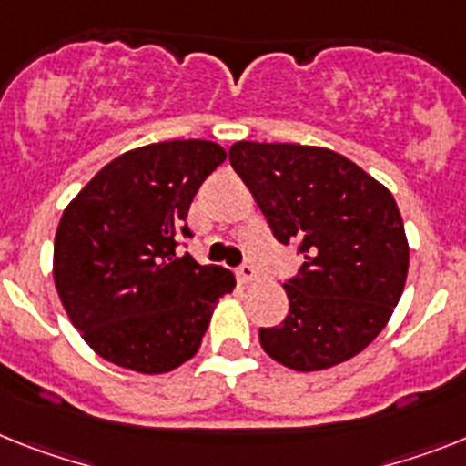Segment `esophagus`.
<instances>
[{
    "label": "esophagus",
    "instance_id": "obj_1",
    "mask_svg": "<svg viewBox=\"0 0 466 466\" xmlns=\"http://www.w3.org/2000/svg\"><path fill=\"white\" fill-rule=\"evenodd\" d=\"M237 275H239V279L244 281V284H248V281H256L258 279V269H256V265L244 263L239 269H237Z\"/></svg>",
    "mask_w": 466,
    "mask_h": 466
}]
</instances>
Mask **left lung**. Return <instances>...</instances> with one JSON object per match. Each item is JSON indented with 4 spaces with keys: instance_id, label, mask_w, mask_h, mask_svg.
I'll list each match as a JSON object with an SVG mask.
<instances>
[{
    "instance_id": "left-lung-1",
    "label": "left lung",
    "mask_w": 466,
    "mask_h": 466,
    "mask_svg": "<svg viewBox=\"0 0 466 466\" xmlns=\"http://www.w3.org/2000/svg\"><path fill=\"white\" fill-rule=\"evenodd\" d=\"M229 163L279 244L306 263L284 281L289 315L260 329L281 365L315 372L365 350L405 289L410 248L384 185L346 156L300 144L237 142Z\"/></svg>"
}]
</instances>
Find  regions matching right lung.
<instances>
[{"mask_svg":"<svg viewBox=\"0 0 466 466\" xmlns=\"http://www.w3.org/2000/svg\"><path fill=\"white\" fill-rule=\"evenodd\" d=\"M227 158L206 139L135 148L104 166L61 215L54 281L70 322L104 360L142 374L170 372L197 353L229 269L189 253L187 213Z\"/></svg>","mask_w":466,"mask_h":466,"instance_id":"1","label":"right lung"}]
</instances>
